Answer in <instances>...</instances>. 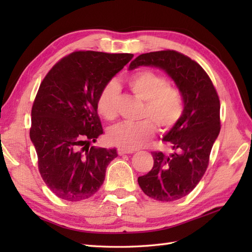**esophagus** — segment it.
<instances>
[{
  "mask_svg": "<svg viewBox=\"0 0 252 252\" xmlns=\"http://www.w3.org/2000/svg\"><path fill=\"white\" fill-rule=\"evenodd\" d=\"M117 153H118V155H120V156H122V155L133 154L134 152L131 151V149H126V148H123V147H119V148L117 149Z\"/></svg>",
  "mask_w": 252,
  "mask_h": 252,
  "instance_id": "1",
  "label": "esophagus"
}]
</instances>
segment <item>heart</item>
<instances>
[{
  "instance_id": "heart-1",
  "label": "heart",
  "mask_w": 252,
  "mask_h": 252,
  "mask_svg": "<svg viewBox=\"0 0 252 252\" xmlns=\"http://www.w3.org/2000/svg\"><path fill=\"white\" fill-rule=\"evenodd\" d=\"M127 85L138 98L145 101L138 122H121L112 126L109 141L117 146L136 149L146 144L156 132L168 131L180 121L184 112V99L179 89L169 85L168 79L151 70L133 73ZM119 85L114 80L101 87L96 99L99 114L107 120H114L118 112Z\"/></svg>"
}]
</instances>
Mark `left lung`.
Segmentation results:
<instances>
[{
    "instance_id": "left-lung-1",
    "label": "left lung",
    "mask_w": 252,
    "mask_h": 252,
    "mask_svg": "<svg viewBox=\"0 0 252 252\" xmlns=\"http://www.w3.org/2000/svg\"><path fill=\"white\" fill-rule=\"evenodd\" d=\"M155 66L174 80L184 99L180 121L163 137L174 153L153 152L154 167L137 182L145 194L159 201L189 195L205 174L213 143L220 133V99L210 77L199 63L173 50L137 56L130 69Z\"/></svg>"
}]
</instances>
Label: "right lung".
<instances>
[{
    "label": "right lung",
    "instance_id": "add662e5",
    "mask_svg": "<svg viewBox=\"0 0 252 252\" xmlns=\"http://www.w3.org/2000/svg\"><path fill=\"white\" fill-rule=\"evenodd\" d=\"M133 54L72 52L58 61L37 90L31 109L30 138L42 179L68 201L88 199L104 183L116 149L90 147L103 127L96 99L101 87Z\"/></svg>",
    "mask_w": 252,
    "mask_h": 252
}]
</instances>
